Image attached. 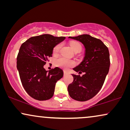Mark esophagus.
Returning <instances> with one entry per match:
<instances>
[{"mask_svg": "<svg viewBox=\"0 0 130 130\" xmlns=\"http://www.w3.org/2000/svg\"><path fill=\"white\" fill-rule=\"evenodd\" d=\"M66 74H67V72H66V71H64V75L66 76Z\"/></svg>", "mask_w": 130, "mask_h": 130, "instance_id": "obj_1", "label": "esophagus"}]
</instances>
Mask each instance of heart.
Segmentation results:
<instances>
[{
	"mask_svg": "<svg viewBox=\"0 0 130 130\" xmlns=\"http://www.w3.org/2000/svg\"><path fill=\"white\" fill-rule=\"evenodd\" d=\"M70 45L72 48L73 49L74 52H80L82 50V45L79 42L73 41L70 43ZM60 47H61V44H58L56 45L53 48V54H56L57 53H58L60 50ZM55 64L56 66L61 67L62 69H68L71 67H73L74 66L75 63L73 60H69L67 58H64V57H60L57 59L55 61Z\"/></svg>",
	"mask_w": 130,
	"mask_h": 130,
	"instance_id": "obj_1",
	"label": "heart"
}]
</instances>
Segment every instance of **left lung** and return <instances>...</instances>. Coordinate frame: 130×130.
Segmentation results:
<instances>
[{
	"label": "left lung",
	"mask_w": 130,
	"mask_h": 130,
	"mask_svg": "<svg viewBox=\"0 0 130 130\" xmlns=\"http://www.w3.org/2000/svg\"><path fill=\"white\" fill-rule=\"evenodd\" d=\"M69 38L81 42L85 48L83 60L73 68L76 72L85 74L82 76L72 74L73 82L68 86L69 94L76 101H88L98 93L104 85L110 66L109 50L102 41L89 35Z\"/></svg>",
	"instance_id": "left-lung-1"
}]
</instances>
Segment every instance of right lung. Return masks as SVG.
<instances>
[{
    "label": "right lung",
    "instance_id": "add662e5",
    "mask_svg": "<svg viewBox=\"0 0 130 130\" xmlns=\"http://www.w3.org/2000/svg\"><path fill=\"white\" fill-rule=\"evenodd\" d=\"M65 38L43 34L31 37L21 46L17 56V69L25 90L36 100L51 98L56 82L63 77V71L59 67L47 71L44 66L52 57L54 47Z\"/></svg>",
    "mask_w": 130,
    "mask_h": 130
}]
</instances>
